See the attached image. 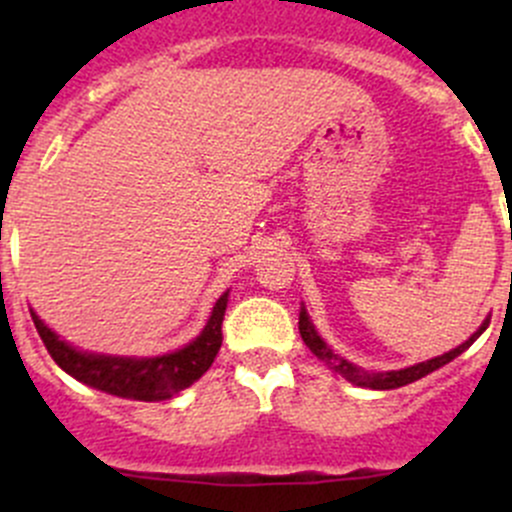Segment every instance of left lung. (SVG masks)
Wrapping results in <instances>:
<instances>
[{
  "label": "left lung",
  "mask_w": 512,
  "mask_h": 512,
  "mask_svg": "<svg viewBox=\"0 0 512 512\" xmlns=\"http://www.w3.org/2000/svg\"><path fill=\"white\" fill-rule=\"evenodd\" d=\"M488 324H490V319H485V322L480 324L478 332L473 334L471 339H466V342H463L461 347L451 349V352L436 356V359L421 361V364L409 366V369L384 371V374H369V371L359 369V366L349 364L347 359H342V356L334 354L332 349H329L327 344L322 342V337H319V334H317V329H314V324L309 322L307 309H302V312H299V334H302L304 344H307V347L312 349L314 356H319V359H322V361H327V364L332 366V369L337 371V374H342L344 379L352 381V384H356V386H369V389H381V391H384V389H399V386L411 384V381H418V379H423V376H426V374H431V371L441 369L443 364H448V361L456 359L458 354L466 352V349L471 347V344L476 342V339L480 337V334L485 332V327H488Z\"/></svg>",
  "instance_id": "8db88e82"
}]
</instances>
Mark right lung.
<instances>
[{
	"mask_svg": "<svg viewBox=\"0 0 512 512\" xmlns=\"http://www.w3.org/2000/svg\"><path fill=\"white\" fill-rule=\"evenodd\" d=\"M225 307L227 292L215 302L208 324L193 342L185 344L178 352L143 356V359L79 352L64 339L56 337L34 312L32 319L51 359L74 379L84 381L86 386H94L98 391H106V394L121 396V399L165 401L188 389L210 369V364L220 352V344H223Z\"/></svg>",
	"mask_w": 512,
	"mask_h": 512,
	"instance_id": "right-lung-1",
	"label": "right lung"
}]
</instances>
